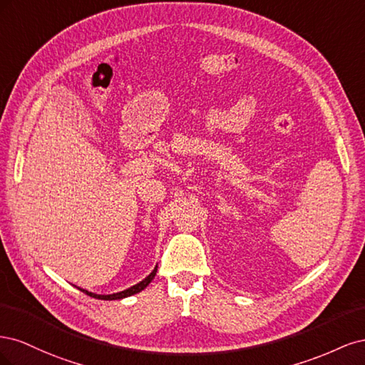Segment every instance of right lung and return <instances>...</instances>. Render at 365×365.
I'll list each match as a JSON object with an SVG mask.
<instances>
[{
  "label": "right lung",
  "instance_id": "add662e5",
  "mask_svg": "<svg viewBox=\"0 0 365 365\" xmlns=\"http://www.w3.org/2000/svg\"><path fill=\"white\" fill-rule=\"evenodd\" d=\"M157 268L158 267H155L153 268V271L148 275V277L145 279V280H141L140 283H137V284H134V286H130V288H128V289H125V291H121V292H115V294H109V295H101V294H93V292H88L86 289H81L82 292H85L86 295H90V297H94V298H98V300H121V298H126V297H130V295H134V294H138V292H141L143 289L146 288V286L153 280V277H155V274H157Z\"/></svg>",
  "mask_w": 365,
  "mask_h": 365
}]
</instances>
